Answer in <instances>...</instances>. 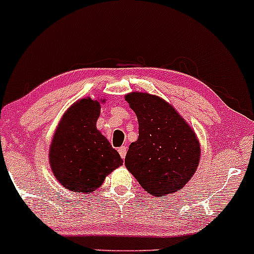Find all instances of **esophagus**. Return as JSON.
<instances>
[{
    "mask_svg": "<svg viewBox=\"0 0 254 254\" xmlns=\"http://www.w3.org/2000/svg\"><path fill=\"white\" fill-rule=\"evenodd\" d=\"M127 148L125 147V145H122L121 148H118V153H119V155H121L122 159H124L125 155H127Z\"/></svg>",
    "mask_w": 254,
    "mask_h": 254,
    "instance_id": "esophagus-1",
    "label": "esophagus"
}]
</instances>
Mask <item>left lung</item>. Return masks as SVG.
Segmentation results:
<instances>
[{
    "label": "left lung",
    "instance_id": "8db88e82",
    "mask_svg": "<svg viewBox=\"0 0 254 254\" xmlns=\"http://www.w3.org/2000/svg\"><path fill=\"white\" fill-rule=\"evenodd\" d=\"M125 100L138 119V138L130 144L125 166L150 194L174 193L191 179L199 164L196 135L159 97L133 92Z\"/></svg>",
    "mask_w": 254,
    "mask_h": 254
}]
</instances>
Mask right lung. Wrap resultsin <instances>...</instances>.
<instances>
[{"label":"right lung","mask_w":254,"mask_h":254,"mask_svg":"<svg viewBox=\"0 0 254 254\" xmlns=\"http://www.w3.org/2000/svg\"><path fill=\"white\" fill-rule=\"evenodd\" d=\"M105 101V100H104ZM100 103L81 99L64 113L50 147V166L68 190L89 193L123 160L95 127Z\"/></svg>","instance_id":"1"}]
</instances>
